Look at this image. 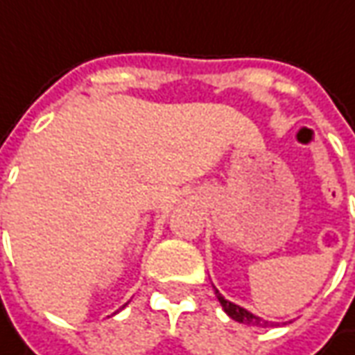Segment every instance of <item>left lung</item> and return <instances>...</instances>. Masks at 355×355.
Wrapping results in <instances>:
<instances>
[{
    "mask_svg": "<svg viewBox=\"0 0 355 355\" xmlns=\"http://www.w3.org/2000/svg\"><path fill=\"white\" fill-rule=\"evenodd\" d=\"M215 295H216V298H218L220 306L224 308V312L228 313L232 320L239 321V323H245V325H253V327H268V325H270V321L261 320L259 315L247 312L245 308H241V306L234 304V302H230V300H226V298H224L223 295L218 293V289H215Z\"/></svg>",
    "mask_w": 355,
    "mask_h": 355,
    "instance_id": "8db88e82",
    "label": "left lung"
}]
</instances>
